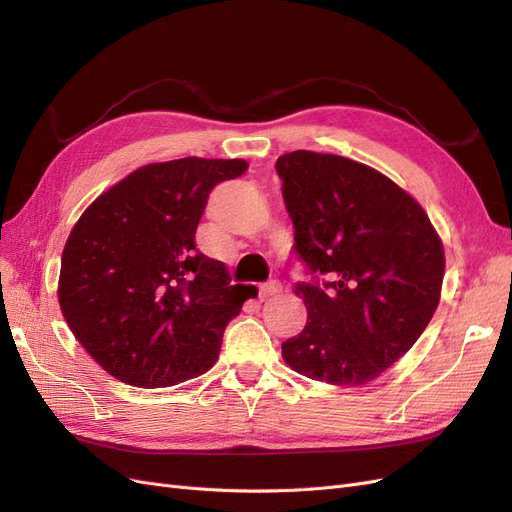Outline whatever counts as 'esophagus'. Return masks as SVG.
Masks as SVG:
<instances>
[{
    "label": "esophagus",
    "instance_id": "esophagus-1",
    "mask_svg": "<svg viewBox=\"0 0 512 512\" xmlns=\"http://www.w3.org/2000/svg\"><path fill=\"white\" fill-rule=\"evenodd\" d=\"M280 290H282V284L275 282V280H271V282H267V284H262V286H260V301H265V299L273 297V294H277Z\"/></svg>",
    "mask_w": 512,
    "mask_h": 512
}]
</instances>
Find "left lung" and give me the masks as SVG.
<instances>
[{"label":"left lung","instance_id":"obj_1","mask_svg":"<svg viewBox=\"0 0 512 512\" xmlns=\"http://www.w3.org/2000/svg\"><path fill=\"white\" fill-rule=\"evenodd\" d=\"M294 250L322 286L297 284L307 307L299 335L282 344L301 376L335 386L380 378L436 314L444 247L425 209L376 168L333 153L277 158Z\"/></svg>","mask_w":512,"mask_h":512}]
</instances>
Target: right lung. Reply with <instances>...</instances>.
<instances>
[{
  "label": "right lung",
  "mask_w": 512,
  "mask_h": 512,
  "mask_svg": "<svg viewBox=\"0 0 512 512\" xmlns=\"http://www.w3.org/2000/svg\"><path fill=\"white\" fill-rule=\"evenodd\" d=\"M245 160L181 158L136 168L100 194L61 254L57 299L70 331L104 371L162 389L211 369L247 299L220 260L196 250L209 192Z\"/></svg>",
  "instance_id": "obj_1"
}]
</instances>
